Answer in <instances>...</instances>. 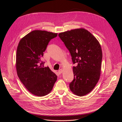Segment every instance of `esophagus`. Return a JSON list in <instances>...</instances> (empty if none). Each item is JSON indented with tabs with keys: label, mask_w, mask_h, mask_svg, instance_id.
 <instances>
[{
	"label": "esophagus",
	"mask_w": 122,
	"mask_h": 122,
	"mask_svg": "<svg viewBox=\"0 0 122 122\" xmlns=\"http://www.w3.org/2000/svg\"><path fill=\"white\" fill-rule=\"evenodd\" d=\"M63 69H59V70L58 71V73L59 74H61L63 72Z\"/></svg>",
	"instance_id": "34e87169"
}]
</instances>
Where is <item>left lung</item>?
<instances>
[{"label": "left lung", "mask_w": 122, "mask_h": 122, "mask_svg": "<svg viewBox=\"0 0 122 122\" xmlns=\"http://www.w3.org/2000/svg\"><path fill=\"white\" fill-rule=\"evenodd\" d=\"M72 57L74 79L69 84L71 91L75 95L84 96L91 92L101 74L102 52L96 37L87 30L77 28L60 33Z\"/></svg>", "instance_id": "obj_1"}]
</instances>
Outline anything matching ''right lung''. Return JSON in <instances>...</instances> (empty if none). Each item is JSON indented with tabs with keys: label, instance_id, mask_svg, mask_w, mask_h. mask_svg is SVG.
Returning a JSON list of instances; mask_svg holds the SVG:
<instances>
[{
	"label": "right lung",
	"instance_id": "add662e5",
	"mask_svg": "<svg viewBox=\"0 0 122 122\" xmlns=\"http://www.w3.org/2000/svg\"><path fill=\"white\" fill-rule=\"evenodd\" d=\"M57 33L36 30L20 41L17 46L16 68L18 76L32 94L42 97L53 89L57 77L49 67H43L41 58L49 42Z\"/></svg>",
	"mask_w": 122,
	"mask_h": 122
}]
</instances>
